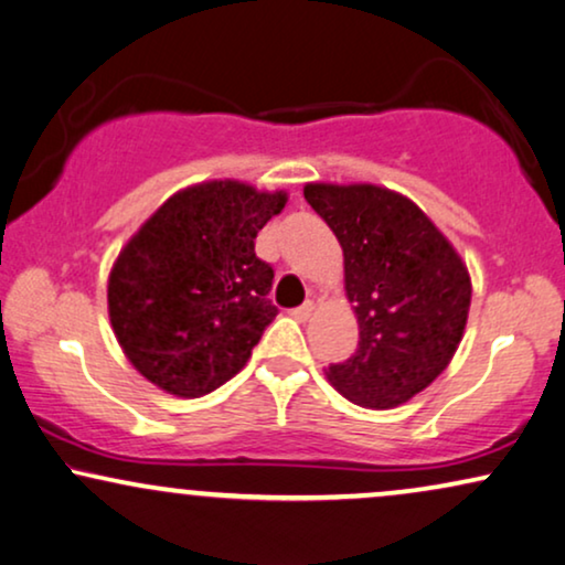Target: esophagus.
<instances>
[{
	"mask_svg": "<svg viewBox=\"0 0 565 565\" xmlns=\"http://www.w3.org/2000/svg\"><path fill=\"white\" fill-rule=\"evenodd\" d=\"M312 312H315V305L312 302H305L302 307H295V310H291V315H295L297 320H310Z\"/></svg>",
	"mask_w": 565,
	"mask_h": 565,
	"instance_id": "34e87169",
	"label": "esophagus"
}]
</instances>
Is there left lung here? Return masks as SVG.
I'll return each instance as SVG.
<instances>
[{
  "mask_svg": "<svg viewBox=\"0 0 565 565\" xmlns=\"http://www.w3.org/2000/svg\"><path fill=\"white\" fill-rule=\"evenodd\" d=\"M305 199L343 247L359 349L328 366L338 393L395 408L447 370L470 310V276L449 239L401 193L380 185H305Z\"/></svg>",
  "mask_w": 565,
  "mask_h": 565,
  "instance_id": "8db88e82",
  "label": "left lung"
}]
</instances>
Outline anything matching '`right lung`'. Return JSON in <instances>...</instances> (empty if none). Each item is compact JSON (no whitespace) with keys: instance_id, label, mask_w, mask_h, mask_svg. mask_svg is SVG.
Segmentation results:
<instances>
[{"instance_id":"1","label":"right lung","mask_w":565,"mask_h":565,"mask_svg":"<svg viewBox=\"0 0 565 565\" xmlns=\"http://www.w3.org/2000/svg\"><path fill=\"white\" fill-rule=\"evenodd\" d=\"M287 204L237 180L185 188L129 239L110 270V326L157 387L201 397L235 377L276 318L255 237Z\"/></svg>"}]
</instances>
